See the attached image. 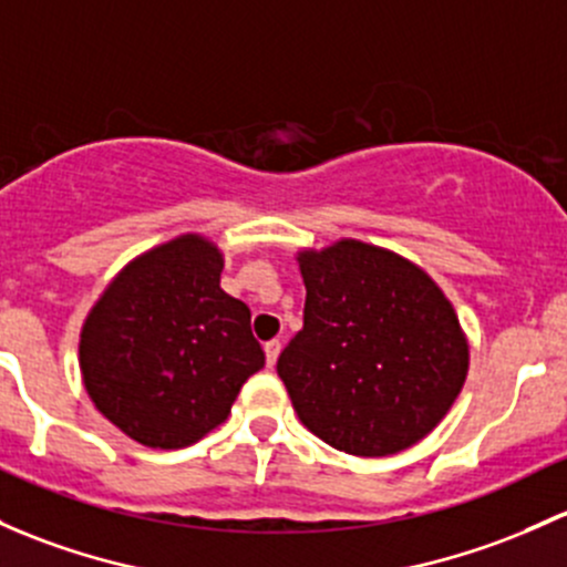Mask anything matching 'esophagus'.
Masks as SVG:
<instances>
[{
  "label": "esophagus",
  "mask_w": 567,
  "mask_h": 567,
  "mask_svg": "<svg viewBox=\"0 0 567 567\" xmlns=\"http://www.w3.org/2000/svg\"><path fill=\"white\" fill-rule=\"evenodd\" d=\"M264 350H266V363L268 367H274L279 359V350H282V342H279V339H271V342H266Z\"/></svg>",
  "instance_id": "esophagus-1"
}]
</instances>
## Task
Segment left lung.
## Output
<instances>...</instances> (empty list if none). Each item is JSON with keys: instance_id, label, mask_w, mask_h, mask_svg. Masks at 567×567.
I'll return each instance as SVG.
<instances>
[{"instance_id": "left-lung-1", "label": "left lung", "mask_w": 567, "mask_h": 567, "mask_svg": "<svg viewBox=\"0 0 567 567\" xmlns=\"http://www.w3.org/2000/svg\"><path fill=\"white\" fill-rule=\"evenodd\" d=\"M296 260L303 329L277 372L301 424L353 456H391L424 440L467 380L454 303L413 260L355 238Z\"/></svg>"}]
</instances>
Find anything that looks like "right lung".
Masks as SVG:
<instances>
[{
    "instance_id": "add662e5",
    "label": "right lung",
    "mask_w": 567,
    "mask_h": 567,
    "mask_svg": "<svg viewBox=\"0 0 567 567\" xmlns=\"http://www.w3.org/2000/svg\"><path fill=\"white\" fill-rule=\"evenodd\" d=\"M223 266L217 244L182 234L130 260L83 320V389L146 449L198 443L264 369L249 307L219 288Z\"/></svg>"
}]
</instances>
